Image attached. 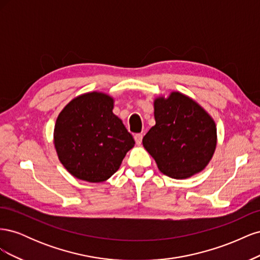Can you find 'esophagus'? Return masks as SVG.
<instances>
[{"label": "esophagus", "mask_w": 260, "mask_h": 260, "mask_svg": "<svg viewBox=\"0 0 260 260\" xmlns=\"http://www.w3.org/2000/svg\"><path fill=\"white\" fill-rule=\"evenodd\" d=\"M142 139H143V136L141 135V133H137V135L135 136V140H136V143L138 145H140L141 143H142Z\"/></svg>", "instance_id": "1"}]
</instances>
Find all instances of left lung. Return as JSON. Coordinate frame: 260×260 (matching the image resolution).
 Instances as JSON below:
<instances>
[{"instance_id": "left-lung-1", "label": "left lung", "mask_w": 260, "mask_h": 260, "mask_svg": "<svg viewBox=\"0 0 260 260\" xmlns=\"http://www.w3.org/2000/svg\"><path fill=\"white\" fill-rule=\"evenodd\" d=\"M155 125L143 138V146L157 167L170 178L199 174L212 158L217 128L211 116L194 100L180 92L154 101Z\"/></svg>"}]
</instances>
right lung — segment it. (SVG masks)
<instances>
[{
	"instance_id": "obj_1",
	"label": "right lung",
	"mask_w": 260,
	"mask_h": 260,
	"mask_svg": "<svg viewBox=\"0 0 260 260\" xmlns=\"http://www.w3.org/2000/svg\"><path fill=\"white\" fill-rule=\"evenodd\" d=\"M113 108L112 96L89 92L70 101L59 113L54 145L62 166L77 179L103 182L135 146V139Z\"/></svg>"
}]
</instances>
